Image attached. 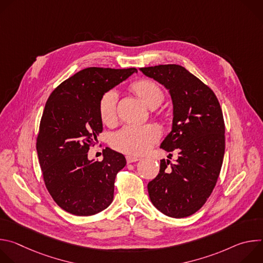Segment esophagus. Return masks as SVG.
<instances>
[{"label":"esophagus","instance_id":"34e87169","mask_svg":"<svg viewBox=\"0 0 263 263\" xmlns=\"http://www.w3.org/2000/svg\"><path fill=\"white\" fill-rule=\"evenodd\" d=\"M126 159H127V162L128 163H132V162H136V161H138L139 160V158L138 157H135V156H127L126 157Z\"/></svg>","mask_w":263,"mask_h":263}]
</instances>
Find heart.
Instances as JSON below:
<instances>
[{"instance_id": "1", "label": "heart", "mask_w": 263, "mask_h": 263, "mask_svg": "<svg viewBox=\"0 0 263 263\" xmlns=\"http://www.w3.org/2000/svg\"><path fill=\"white\" fill-rule=\"evenodd\" d=\"M134 92L145 102L147 106L154 108L158 106L164 93L160 86L152 80H139L132 84ZM118 91L109 89L103 93L99 103V112L101 120L106 124L114 123L117 119ZM161 136L160 129L154 124L143 126L129 125L125 126L111 137V144L118 151L129 155H141L148 151Z\"/></svg>"}]
</instances>
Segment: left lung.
<instances>
[{
	"label": "left lung",
	"mask_w": 263,
	"mask_h": 263,
	"mask_svg": "<svg viewBox=\"0 0 263 263\" xmlns=\"http://www.w3.org/2000/svg\"><path fill=\"white\" fill-rule=\"evenodd\" d=\"M140 70L170 91L173 127L160 147L179 152L175 163L160 160L159 174L147 184L149 199L167 216H190L206 203L220 173L224 154L220 105L211 88L181 65Z\"/></svg>",
	"instance_id": "8db88e82"
}]
</instances>
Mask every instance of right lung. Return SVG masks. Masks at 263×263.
<instances>
[{"label":"right lung","mask_w":263,"mask_h":263,"mask_svg":"<svg viewBox=\"0 0 263 263\" xmlns=\"http://www.w3.org/2000/svg\"><path fill=\"white\" fill-rule=\"evenodd\" d=\"M136 71L135 67L84 68L58 85L46 103L37 155L48 192L71 214L93 215L114 200L116 177L126 158L106 147L102 161L88 160V149L103 131L101 97Z\"/></svg>","instance_id":"right-lung-1"}]
</instances>
